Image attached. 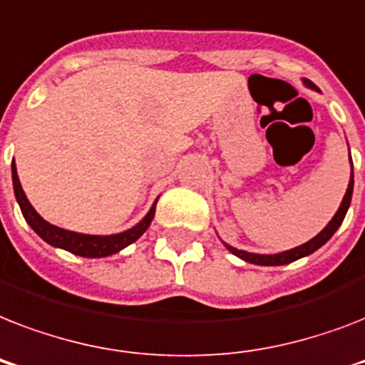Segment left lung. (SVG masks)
<instances>
[{
	"mask_svg": "<svg viewBox=\"0 0 365 365\" xmlns=\"http://www.w3.org/2000/svg\"><path fill=\"white\" fill-rule=\"evenodd\" d=\"M305 85L311 88H317L314 87V83H311V81H305ZM351 165H352V160H351ZM352 187H354V174H351L349 189H346L345 197H343V202H341L339 210H337V214L331 217V222H329L328 225H326V227H324L322 231L317 235V237H314V239H311L309 242H305V244H301V246H297V248L288 250V252H280V254L263 255V254H250V252H244V250L233 248V246H229V244H225V246H227V250L231 252V254H235L237 257H240V259L248 261V263H254V265H265V267L286 265V263H292V261L299 259V257H305V255L312 254V252H317L320 246H324V244L328 242V240L334 237L335 231L339 229V225L343 223V220H345L346 210H349V206H351Z\"/></svg>",
	"mask_w": 365,
	"mask_h": 365,
	"instance_id": "left-lung-1",
	"label": "left lung"
}]
</instances>
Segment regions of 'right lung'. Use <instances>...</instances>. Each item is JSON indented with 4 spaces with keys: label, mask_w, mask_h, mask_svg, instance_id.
Here are the masks:
<instances>
[{
    "label": "right lung",
    "mask_w": 365,
    "mask_h": 365,
    "mask_svg": "<svg viewBox=\"0 0 365 365\" xmlns=\"http://www.w3.org/2000/svg\"><path fill=\"white\" fill-rule=\"evenodd\" d=\"M11 170H13L14 197L19 200L22 216H24L26 222L30 223V227L34 229L45 242L51 244V246L64 248L76 255H83V257H106V255L117 254L119 250L126 248L128 244H132L134 240L140 239V237L145 233V229L149 227V223H151V220H153L155 216V205H157V202L151 206V210L148 212V216L143 217L136 227L128 229L125 233L110 235V237H98V235H83L73 233V231H66V229H60L56 227V225H51L48 222H45V220L34 210V206L30 205V200L26 199L24 191H22L14 160L13 166H11Z\"/></svg>",
    "instance_id": "add662e5"
}]
</instances>
